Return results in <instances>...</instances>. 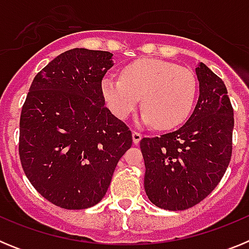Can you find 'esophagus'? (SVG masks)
I'll return each instance as SVG.
<instances>
[{"label": "esophagus", "instance_id": "1", "mask_svg": "<svg viewBox=\"0 0 249 249\" xmlns=\"http://www.w3.org/2000/svg\"><path fill=\"white\" fill-rule=\"evenodd\" d=\"M141 138H142V135H141L140 132H136V131L132 132V140H133V143L135 144L140 143Z\"/></svg>", "mask_w": 249, "mask_h": 249}]
</instances>
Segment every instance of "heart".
Returning <instances> with one entry per match:
<instances>
[{"mask_svg":"<svg viewBox=\"0 0 249 249\" xmlns=\"http://www.w3.org/2000/svg\"><path fill=\"white\" fill-rule=\"evenodd\" d=\"M101 92L112 113L124 120L142 98L141 122L169 129L191 114L197 96L192 70L160 59H140L122 68L121 78L103 77Z\"/></svg>","mask_w":249,"mask_h":249,"instance_id":"b5f03b06","label":"heart"}]
</instances>
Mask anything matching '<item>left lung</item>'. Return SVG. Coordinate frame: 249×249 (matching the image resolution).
<instances>
[{"instance_id": "left-lung-1", "label": "left lung", "mask_w": 249, "mask_h": 249, "mask_svg": "<svg viewBox=\"0 0 249 249\" xmlns=\"http://www.w3.org/2000/svg\"><path fill=\"white\" fill-rule=\"evenodd\" d=\"M199 97L177 131L142 138L144 191L155 206L183 211L203 201L223 177L232 155L233 108L223 81L196 66Z\"/></svg>"}]
</instances>
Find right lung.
I'll list each match as a JSON object with an SVG mask.
<instances>
[{
	"label": "right lung",
	"mask_w": 249,
	"mask_h": 249,
	"mask_svg": "<svg viewBox=\"0 0 249 249\" xmlns=\"http://www.w3.org/2000/svg\"><path fill=\"white\" fill-rule=\"evenodd\" d=\"M112 57L107 51H66L36 74L22 107V168L37 192L61 208L97 204L132 146L131 131L101 92Z\"/></svg>",
	"instance_id": "obj_1"
}]
</instances>
